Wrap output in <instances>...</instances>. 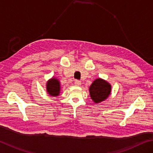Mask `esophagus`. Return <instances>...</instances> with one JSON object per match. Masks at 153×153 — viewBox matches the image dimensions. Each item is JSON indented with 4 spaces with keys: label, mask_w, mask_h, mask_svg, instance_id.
Listing matches in <instances>:
<instances>
[{
    "label": "esophagus",
    "mask_w": 153,
    "mask_h": 153,
    "mask_svg": "<svg viewBox=\"0 0 153 153\" xmlns=\"http://www.w3.org/2000/svg\"><path fill=\"white\" fill-rule=\"evenodd\" d=\"M74 85L76 86H80L81 85V81L79 80H74Z\"/></svg>",
    "instance_id": "1"
}]
</instances>
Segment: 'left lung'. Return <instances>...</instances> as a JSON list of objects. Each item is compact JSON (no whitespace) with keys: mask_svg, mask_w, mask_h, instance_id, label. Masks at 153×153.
Segmentation results:
<instances>
[{"mask_svg":"<svg viewBox=\"0 0 153 153\" xmlns=\"http://www.w3.org/2000/svg\"><path fill=\"white\" fill-rule=\"evenodd\" d=\"M111 90V86L110 83L102 79H97L90 86V96L94 102L97 104L108 98Z\"/></svg>","mask_w":153,"mask_h":153,"instance_id":"obj_1","label":"left lung"}]
</instances>
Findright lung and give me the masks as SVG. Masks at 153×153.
Masks as SVG:
<instances>
[{
    "instance_id": "obj_1",
    "label": "right lung",
    "mask_w": 153,
    "mask_h": 153,
    "mask_svg": "<svg viewBox=\"0 0 153 153\" xmlns=\"http://www.w3.org/2000/svg\"><path fill=\"white\" fill-rule=\"evenodd\" d=\"M47 92L48 94L52 96H57L59 95L61 90L60 82L56 78L53 77L49 79L46 85Z\"/></svg>"
}]
</instances>
